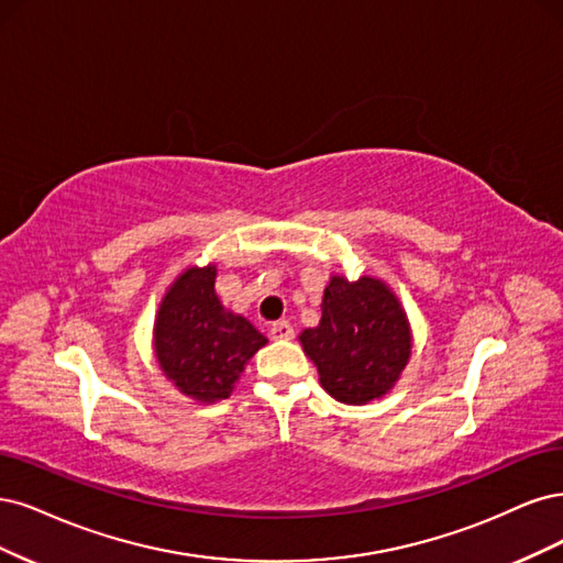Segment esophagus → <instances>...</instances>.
Instances as JSON below:
<instances>
[{
  "mask_svg": "<svg viewBox=\"0 0 563 563\" xmlns=\"http://www.w3.org/2000/svg\"><path fill=\"white\" fill-rule=\"evenodd\" d=\"M271 339H276V341H289V339H295V328H292V324H289L287 320L274 322V324H271Z\"/></svg>",
  "mask_w": 563,
  "mask_h": 563,
  "instance_id": "obj_1",
  "label": "esophagus"
}]
</instances>
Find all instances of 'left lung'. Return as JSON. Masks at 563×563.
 <instances>
[{"instance_id": "1", "label": "left lung", "mask_w": 563, "mask_h": 563, "mask_svg": "<svg viewBox=\"0 0 563 563\" xmlns=\"http://www.w3.org/2000/svg\"><path fill=\"white\" fill-rule=\"evenodd\" d=\"M316 328L299 334L318 367L320 386L336 402L369 405L388 395L409 365L413 336L402 301L374 276H332Z\"/></svg>"}]
</instances>
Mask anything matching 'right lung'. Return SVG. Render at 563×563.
Returning a JSON list of instances; mask_svg holds the SVG:
<instances>
[{"label":"right lung","mask_w":563,"mask_h":563,"mask_svg":"<svg viewBox=\"0 0 563 563\" xmlns=\"http://www.w3.org/2000/svg\"><path fill=\"white\" fill-rule=\"evenodd\" d=\"M217 266H189L163 295L154 318V355L170 384L194 402L227 400L266 336L214 292Z\"/></svg>","instance_id":"add662e5"}]
</instances>
